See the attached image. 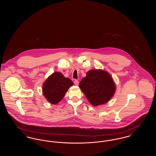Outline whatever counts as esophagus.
<instances>
[{
	"label": "esophagus",
	"instance_id": "obj_1",
	"mask_svg": "<svg viewBox=\"0 0 156 156\" xmlns=\"http://www.w3.org/2000/svg\"><path fill=\"white\" fill-rule=\"evenodd\" d=\"M74 82V84L75 85H78V84H79V81H78V80H75Z\"/></svg>",
	"mask_w": 156,
	"mask_h": 156
}]
</instances>
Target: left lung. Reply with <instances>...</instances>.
Returning a JSON list of instances; mask_svg holds the SVG:
<instances>
[{
  "label": "left lung",
  "instance_id": "left-lung-1",
  "mask_svg": "<svg viewBox=\"0 0 156 156\" xmlns=\"http://www.w3.org/2000/svg\"><path fill=\"white\" fill-rule=\"evenodd\" d=\"M79 87L89 103L94 106L108 103L113 97L116 85L111 75L103 69H90L80 83Z\"/></svg>",
  "mask_w": 156,
  "mask_h": 156
}]
</instances>
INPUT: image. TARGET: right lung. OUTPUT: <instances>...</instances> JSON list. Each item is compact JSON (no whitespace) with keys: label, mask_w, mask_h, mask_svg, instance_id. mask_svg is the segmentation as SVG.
Here are the masks:
<instances>
[{"label":"right lung","mask_w":156,"mask_h":156,"mask_svg":"<svg viewBox=\"0 0 156 156\" xmlns=\"http://www.w3.org/2000/svg\"><path fill=\"white\" fill-rule=\"evenodd\" d=\"M73 82L62 73L55 72L45 81L42 90L45 98L50 104L59 103L64 97L68 89L73 85Z\"/></svg>","instance_id":"1"}]
</instances>
